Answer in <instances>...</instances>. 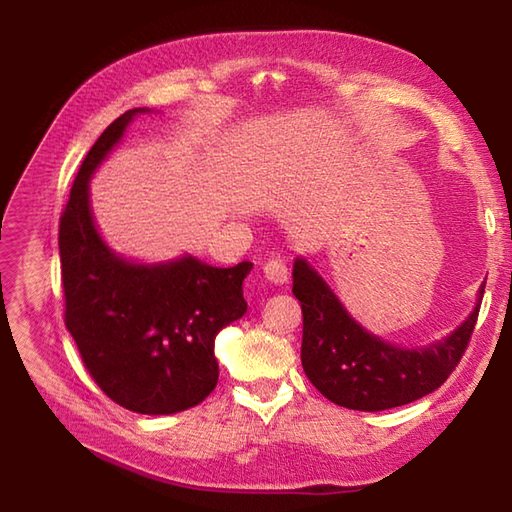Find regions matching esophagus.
Here are the masks:
<instances>
[{
  "label": "esophagus",
  "mask_w": 512,
  "mask_h": 512,
  "mask_svg": "<svg viewBox=\"0 0 512 512\" xmlns=\"http://www.w3.org/2000/svg\"><path fill=\"white\" fill-rule=\"evenodd\" d=\"M262 273H265V280L269 284H275V286H284L288 282V267L286 262L280 260V258H273L269 260L265 267H262Z\"/></svg>",
  "instance_id": "34e87169"
}]
</instances>
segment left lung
<instances>
[{"label":"left lung","mask_w":512,"mask_h":512,"mask_svg":"<svg viewBox=\"0 0 512 512\" xmlns=\"http://www.w3.org/2000/svg\"><path fill=\"white\" fill-rule=\"evenodd\" d=\"M483 292L485 282L470 316L442 339L395 346L354 320L322 275L299 256L292 267V294L303 312L305 376L329 401L350 410L380 412L421 399L444 384L461 361Z\"/></svg>","instance_id":"1"}]
</instances>
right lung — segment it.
<instances>
[{
    "label": "right lung",
    "instance_id": "add662e5",
    "mask_svg": "<svg viewBox=\"0 0 512 512\" xmlns=\"http://www.w3.org/2000/svg\"><path fill=\"white\" fill-rule=\"evenodd\" d=\"M145 113L151 108H130L89 149L59 222V256L66 327L91 378L115 404L158 416L188 410L215 389V335L247 312L243 280L254 265L220 269L190 254L136 262L102 239L89 179Z\"/></svg>",
    "mask_w": 512,
    "mask_h": 512
}]
</instances>
